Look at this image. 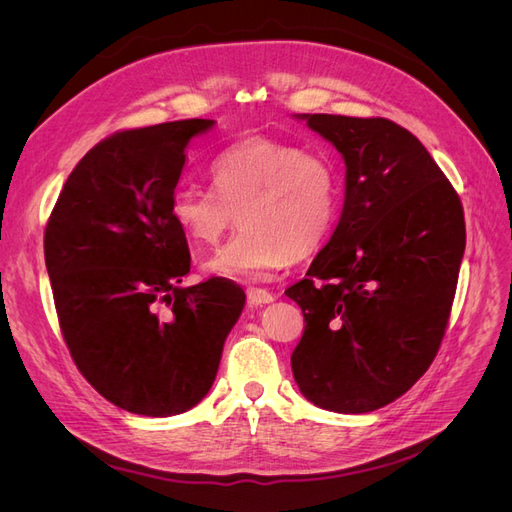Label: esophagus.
<instances>
[{
    "label": "esophagus",
    "instance_id": "esophagus-1",
    "mask_svg": "<svg viewBox=\"0 0 512 512\" xmlns=\"http://www.w3.org/2000/svg\"><path fill=\"white\" fill-rule=\"evenodd\" d=\"M275 301L273 294L265 288H247V303H250L252 307H258V305H267Z\"/></svg>",
    "mask_w": 512,
    "mask_h": 512
}]
</instances>
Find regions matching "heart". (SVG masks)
Here are the masks:
<instances>
[{"mask_svg": "<svg viewBox=\"0 0 512 512\" xmlns=\"http://www.w3.org/2000/svg\"><path fill=\"white\" fill-rule=\"evenodd\" d=\"M211 190L179 188L170 220L194 245H211L241 218V230L203 260L205 273L260 282L331 237L342 213V179L318 153L273 138H247L209 164Z\"/></svg>", "mask_w": 512, "mask_h": 512, "instance_id": "heart-1", "label": "heart"}]
</instances>
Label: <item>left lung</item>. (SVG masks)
Wrapping results in <instances>:
<instances>
[{
    "label": "left lung",
    "instance_id": "8db88e82",
    "mask_svg": "<svg viewBox=\"0 0 512 512\" xmlns=\"http://www.w3.org/2000/svg\"><path fill=\"white\" fill-rule=\"evenodd\" d=\"M346 164L342 218L286 290L305 329L290 363L314 406L363 414L429 369L451 316L466 222L418 138L384 117L301 115Z\"/></svg>",
    "mask_w": 512,
    "mask_h": 512
}]
</instances>
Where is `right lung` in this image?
Returning <instances> with one entry per match:
<instances>
[{
  "label": "right lung",
  "instance_id": "obj_1",
  "mask_svg": "<svg viewBox=\"0 0 512 512\" xmlns=\"http://www.w3.org/2000/svg\"><path fill=\"white\" fill-rule=\"evenodd\" d=\"M209 128L213 119H181L104 138L74 166L46 222L61 335L85 380L132 414L194 408L245 305L224 277L181 286L190 250L168 207L185 147Z\"/></svg>",
  "mask_w": 512,
  "mask_h": 512
}]
</instances>
